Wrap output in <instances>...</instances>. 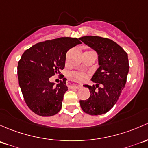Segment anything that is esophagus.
<instances>
[{"mask_svg": "<svg viewBox=\"0 0 148 148\" xmlns=\"http://www.w3.org/2000/svg\"><path fill=\"white\" fill-rule=\"evenodd\" d=\"M69 86L71 88H76V89H80V88L82 87V85H79V84H75V83H69Z\"/></svg>", "mask_w": 148, "mask_h": 148, "instance_id": "1", "label": "esophagus"}]
</instances>
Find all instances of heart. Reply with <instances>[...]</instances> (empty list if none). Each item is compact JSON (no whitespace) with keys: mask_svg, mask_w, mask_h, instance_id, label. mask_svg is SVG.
<instances>
[{"mask_svg":"<svg viewBox=\"0 0 148 148\" xmlns=\"http://www.w3.org/2000/svg\"><path fill=\"white\" fill-rule=\"evenodd\" d=\"M71 77L78 80H83L86 77V74L83 73H73L71 74Z\"/></svg>","mask_w":148,"mask_h":148,"instance_id":"obj_1","label":"heart"}]
</instances>
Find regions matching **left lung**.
<instances>
[{"label": "left lung", "instance_id": "8db88e82", "mask_svg": "<svg viewBox=\"0 0 148 148\" xmlns=\"http://www.w3.org/2000/svg\"><path fill=\"white\" fill-rule=\"evenodd\" d=\"M79 39L96 51L99 65L91 78L95 86L83 85L90 90V95L87 100H80V106L87 114L103 115L115 106L125 85L130 68L127 54L110 39L92 36Z\"/></svg>", "mask_w": 148, "mask_h": 148}]
</instances>
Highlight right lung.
<instances>
[{"label":"right lung","instance_id":"right-lung-1","mask_svg":"<svg viewBox=\"0 0 148 148\" xmlns=\"http://www.w3.org/2000/svg\"><path fill=\"white\" fill-rule=\"evenodd\" d=\"M80 43L79 38L62 37L38 42L22 55L18 65V82L24 100L33 112L48 117L60 110L68 90L66 79L55 86L49 78L60 73L66 53Z\"/></svg>","mask_w":148,"mask_h":148}]
</instances>
